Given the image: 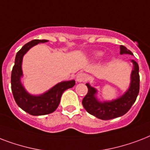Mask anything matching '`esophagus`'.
<instances>
[{"mask_svg": "<svg viewBox=\"0 0 150 150\" xmlns=\"http://www.w3.org/2000/svg\"><path fill=\"white\" fill-rule=\"evenodd\" d=\"M89 77H88V75L86 74V73L83 72H80L76 76V80H77V82H86L87 80H88Z\"/></svg>", "mask_w": 150, "mask_h": 150, "instance_id": "1", "label": "esophagus"}]
</instances>
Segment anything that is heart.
<instances>
[{"instance_id":"obj_1","label":"heart","mask_w":150,"mask_h":150,"mask_svg":"<svg viewBox=\"0 0 150 150\" xmlns=\"http://www.w3.org/2000/svg\"><path fill=\"white\" fill-rule=\"evenodd\" d=\"M102 56H103V53H101V52H98V53H96V58H100V57H101Z\"/></svg>"}]
</instances>
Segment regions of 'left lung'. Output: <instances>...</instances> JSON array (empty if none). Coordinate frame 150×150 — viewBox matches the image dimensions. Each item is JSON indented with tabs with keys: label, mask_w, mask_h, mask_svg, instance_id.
I'll list each match as a JSON object with an SVG mask.
<instances>
[{
	"label": "left lung",
	"mask_w": 150,
	"mask_h": 150,
	"mask_svg": "<svg viewBox=\"0 0 150 150\" xmlns=\"http://www.w3.org/2000/svg\"><path fill=\"white\" fill-rule=\"evenodd\" d=\"M120 54H128L133 55L125 46L120 47ZM132 61L133 70L131 75V84L129 89L123 96L110 102H99L95 97L96 90L87 83L88 93L82 100V105L89 114L101 120H110L123 116L130 110L135 102L139 92V65L135 61Z\"/></svg>",
	"instance_id": "1"
}]
</instances>
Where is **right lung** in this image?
<instances>
[{
    "label": "right lung",
    "mask_w": 150,
    "mask_h": 150,
    "mask_svg": "<svg viewBox=\"0 0 150 150\" xmlns=\"http://www.w3.org/2000/svg\"><path fill=\"white\" fill-rule=\"evenodd\" d=\"M47 41V40H34L25 44L16 54L15 65L13 66L11 71V91L15 102L20 108L33 116L45 115L54 112L58 107L62 93L75 84V80L60 82L40 96H32L25 90L20 82V78L22 76V57L32 47Z\"/></svg>",
    "instance_id": "1"
}]
</instances>
